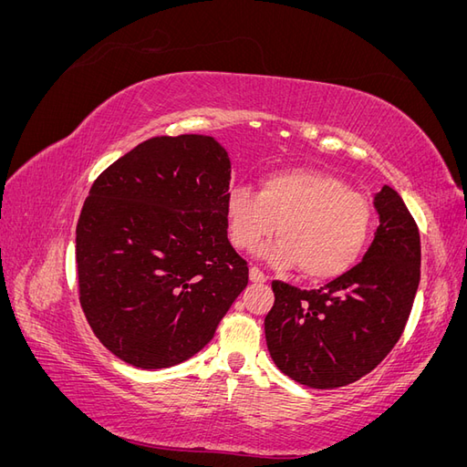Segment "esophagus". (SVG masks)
Instances as JSON below:
<instances>
[{"mask_svg":"<svg viewBox=\"0 0 467 467\" xmlns=\"http://www.w3.org/2000/svg\"><path fill=\"white\" fill-rule=\"evenodd\" d=\"M249 280L251 282H259V285H261V282H266V276H265V273L261 271V268L251 266L249 268Z\"/></svg>","mask_w":467,"mask_h":467,"instance_id":"obj_1","label":"esophagus"}]
</instances>
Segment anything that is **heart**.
Returning a JSON list of instances; mask_svg holds the SVG:
<instances>
[{
	"label": "heart",
	"mask_w": 467,
	"mask_h": 467,
	"mask_svg": "<svg viewBox=\"0 0 467 467\" xmlns=\"http://www.w3.org/2000/svg\"><path fill=\"white\" fill-rule=\"evenodd\" d=\"M230 239L237 249H255L279 225L278 242L263 251L276 266H300L307 280L341 276L357 263L372 225L364 194L345 181L312 167L266 173L261 189L234 187L225 201Z\"/></svg>",
	"instance_id": "b5f03b06"
}]
</instances>
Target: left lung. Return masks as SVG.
<instances>
[{
	"label": "left lung",
	"mask_w": 467,
	"mask_h": 467,
	"mask_svg": "<svg viewBox=\"0 0 467 467\" xmlns=\"http://www.w3.org/2000/svg\"><path fill=\"white\" fill-rule=\"evenodd\" d=\"M379 225L362 261L319 290L275 280L265 317L280 372L316 389L360 379L388 357L411 314L420 280V237L398 191L374 196Z\"/></svg>",
	"instance_id": "1"
}]
</instances>
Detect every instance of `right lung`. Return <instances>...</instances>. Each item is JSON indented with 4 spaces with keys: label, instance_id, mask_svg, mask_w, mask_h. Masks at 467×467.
<instances>
[{
    "label": "right lung",
    "instance_id": "1",
    "mask_svg": "<svg viewBox=\"0 0 467 467\" xmlns=\"http://www.w3.org/2000/svg\"><path fill=\"white\" fill-rule=\"evenodd\" d=\"M232 163L214 138L155 136L99 175L76 228L79 304L136 368L196 355L247 286L228 239Z\"/></svg>",
    "mask_w": 467,
    "mask_h": 467
}]
</instances>
